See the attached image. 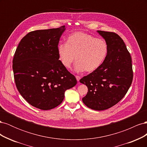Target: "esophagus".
<instances>
[{
  "mask_svg": "<svg viewBox=\"0 0 147 147\" xmlns=\"http://www.w3.org/2000/svg\"><path fill=\"white\" fill-rule=\"evenodd\" d=\"M76 78H77V80L78 82H79L80 80V78H81V77H80V76H78V75H77V76H76Z\"/></svg>",
  "mask_w": 147,
  "mask_h": 147,
  "instance_id": "esophagus-1",
  "label": "esophagus"
}]
</instances>
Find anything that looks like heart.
Returning <instances> with one entry per match:
<instances>
[{
    "label": "heart",
    "mask_w": 147,
    "mask_h": 147,
    "mask_svg": "<svg viewBox=\"0 0 147 147\" xmlns=\"http://www.w3.org/2000/svg\"><path fill=\"white\" fill-rule=\"evenodd\" d=\"M107 52L105 40L81 32L70 34L66 43H61L57 47L59 59L64 67L70 68L77 59V72L96 70L105 60Z\"/></svg>",
    "instance_id": "b5f03b06"
}]
</instances>
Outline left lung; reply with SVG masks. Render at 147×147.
Here are the masks:
<instances>
[{
	"label": "left lung",
	"instance_id": "obj_1",
	"mask_svg": "<svg viewBox=\"0 0 147 147\" xmlns=\"http://www.w3.org/2000/svg\"><path fill=\"white\" fill-rule=\"evenodd\" d=\"M108 46L107 55L99 67L80 80L88 88L82 99L88 107L104 110L121 100L133 80L132 59L123 39L113 32L97 30Z\"/></svg>",
	"mask_w": 147,
	"mask_h": 147
}]
</instances>
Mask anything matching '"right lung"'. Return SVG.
<instances>
[{"instance_id":"obj_1","label":"right lung","mask_w":147,"mask_h":147,"mask_svg":"<svg viewBox=\"0 0 147 147\" xmlns=\"http://www.w3.org/2000/svg\"><path fill=\"white\" fill-rule=\"evenodd\" d=\"M65 26L31 31L21 39L13 59L16 88L29 104L47 110L60 105L77 81L61 64L57 46Z\"/></svg>"}]
</instances>
